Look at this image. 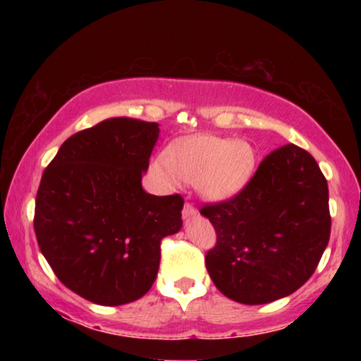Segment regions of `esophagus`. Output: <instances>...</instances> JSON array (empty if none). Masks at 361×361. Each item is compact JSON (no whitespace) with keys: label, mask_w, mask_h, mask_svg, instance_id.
Here are the masks:
<instances>
[{"label":"esophagus","mask_w":361,"mask_h":361,"mask_svg":"<svg viewBox=\"0 0 361 361\" xmlns=\"http://www.w3.org/2000/svg\"><path fill=\"white\" fill-rule=\"evenodd\" d=\"M182 215L185 216H192V215H197V210H195V207L192 205V204H189V202H185L184 204V209H182Z\"/></svg>","instance_id":"34e87169"}]
</instances>
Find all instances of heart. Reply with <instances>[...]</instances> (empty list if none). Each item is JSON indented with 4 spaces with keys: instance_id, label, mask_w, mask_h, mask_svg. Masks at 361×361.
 <instances>
[{
    "instance_id": "obj_1",
    "label": "heart",
    "mask_w": 361,
    "mask_h": 361,
    "mask_svg": "<svg viewBox=\"0 0 361 361\" xmlns=\"http://www.w3.org/2000/svg\"><path fill=\"white\" fill-rule=\"evenodd\" d=\"M256 156L246 141L200 135L185 137L161 152L152 174L167 189L180 182L197 184L207 200H225L243 189L253 176Z\"/></svg>"
}]
</instances>
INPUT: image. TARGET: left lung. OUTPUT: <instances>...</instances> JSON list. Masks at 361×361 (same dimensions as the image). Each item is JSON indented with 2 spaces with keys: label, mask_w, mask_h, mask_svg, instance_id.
Masks as SVG:
<instances>
[{
  "label": "left lung",
  "mask_w": 361,
  "mask_h": 361,
  "mask_svg": "<svg viewBox=\"0 0 361 361\" xmlns=\"http://www.w3.org/2000/svg\"><path fill=\"white\" fill-rule=\"evenodd\" d=\"M216 243L205 266L236 302L268 304L314 274L330 238L329 185L312 156L286 145L261 161L235 197L207 204Z\"/></svg>",
  "instance_id": "1"
}]
</instances>
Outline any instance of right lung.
Returning <instances> with one entry per match:
<instances>
[{
    "label": "right lung",
    "mask_w": 361,
    "mask_h": 361,
    "mask_svg": "<svg viewBox=\"0 0 361 361\" xmlns=\"http://www.w3.org/2000/svg\"><path fill=\"white\" fill-rule=\"evenodd\" d=\"M159 125L108 118L78 131L44 171L34 231L59 281L83 299L121 305L156 281L161 240L182 226L184 199L145 192Z\"/></svg>",
    "instance_id": "1"
}]
</instances>
